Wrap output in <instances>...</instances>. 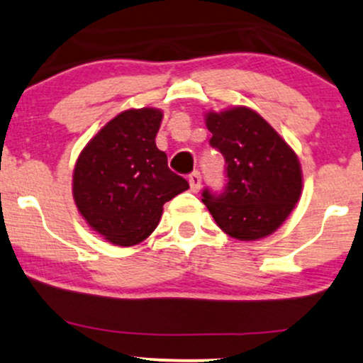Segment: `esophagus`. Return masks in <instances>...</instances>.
Returning <instances> with one entry per match:
<instances>
[{"instance_id": "34e87169", "label": "esophagus", "mask_w": 363, "mask_h": 363, "mask_svg": "<svg viewBox=\"0 0 363 363\" xmlns=\"http://www.w3.org/2000/svg\"><path fill=\"white\" fill-rule=\"evenodd\" d=\"M189 182H190V189L194 191H199L200 186H202V174L199 172H194L189 177Z\"/></svg>"}]
</instances>
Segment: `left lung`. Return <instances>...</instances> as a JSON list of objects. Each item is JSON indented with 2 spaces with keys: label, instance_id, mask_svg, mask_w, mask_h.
<instances>
[{
  "label": "left lung",
  "instance_id": "left-lung-1",
  "mask_svg": "<svg viewBox=\"0 0 363 363\" xmlns=\"http://www.w3.org/2000/svg\"><path fill=\"white\" fill-rule=\"evenodd\" d=\"M210 146L225 158L222 194L203 190L217 225L239 240H257L279 229L303 189L301 164L276 129L256 111L235 106L205 114Z\"/></svg>",
  "mask_w": 363,
  "mask_h": 363
}]
</instances>
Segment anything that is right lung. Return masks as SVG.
Listing matches in <instances>:
<instances>
[{
    "label": "right lung",
    "mask_w": 363,
    "mask_h": 363,
    "mask_svg": "<svg viewBox=\"0 0 363 363\" xmlns=\"http://www.w3.org/2000/svg\"><path fill=\"white\" fill-rule=\"evenodd\" d=\"M163 113L128 109L111 119L80 151L72 195L79 213L114 245L143 242L158 225L163 205L189 189L156 147Z\"/></svg>",
    "instance_id": "1"
}]
</instances>
